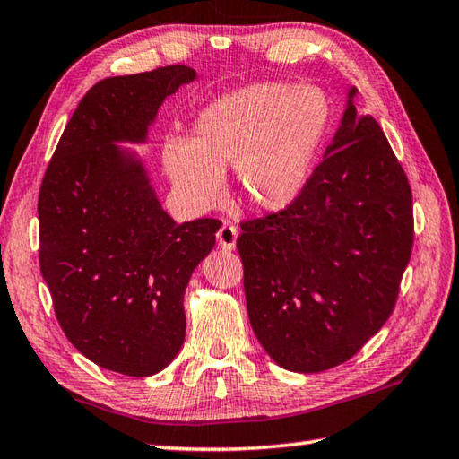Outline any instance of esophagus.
Returning a JSON list of instances; mask_svg holds the SVG:
<instances>
[{
    "instance_id": "esophagus-1",
    "label": "esophagus",
    "mask_w": 459,
    "mask_h": 459,
    "mask_svg": "<svg viewBox=\"0 0 459 459\" xmlns=\"http://www.w3.org/2000/svg\"><path fill=\"white\" fill-rule=\"evenodd\" d=\"M237 237H238V230H237L235 224L224 222L222 227L219 229V232H217L219 247H221L222 250H227V252L232 250V248H235V245H237Z\"/></svg>"
}]
</instances>
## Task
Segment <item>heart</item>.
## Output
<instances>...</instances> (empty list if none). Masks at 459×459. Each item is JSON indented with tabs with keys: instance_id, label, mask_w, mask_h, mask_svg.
I'll return each mask as SVG.
<instances>
[{
	"instance_id": "b5f03b06",
	"label": "heart",
	"mask_w": 459,
	"mask_h": 459,
	"mask_svg": "<svg viewBox=\"0 0 459 459\" xmlns=\"http://www.w3.org/2000/svg\"><path fill=\"white\" fill-rule=\"evenodd\" d=\"M327 124V100L314 86H242L199 114L193 142H168L165 169L197 209L217 207L222 173L235 169L240 197L258 211L278 212L304 193Z\"/></svg>"
}]
</instances>
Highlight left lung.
<instances>
[{
  "instance_id": "left-lung-1",
  "label": "left lung",
  "mask_w": 459,
  "mask_h": 459,
  "mask_svg": "<svg viewBox=\"0 0 459 459\" xmlns=\"http://www.w3.org/2000/svg\"><path fill=\"white\" fill-rule=\"evenodd\" d=\"M240 229L258 341L280 367L321 373L357 355L393 314L414 245L412 189L378 122L357 118L349 100L298 201Z\"/></svg>"
}]
</instances>
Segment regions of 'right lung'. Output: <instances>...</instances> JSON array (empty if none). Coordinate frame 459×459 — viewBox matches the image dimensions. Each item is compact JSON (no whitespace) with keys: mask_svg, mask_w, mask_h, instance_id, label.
<instances>
[{"mask_svg":"<svg viewBox=\"0 0 459 459\" xmlns=\"http://www.w3.org/2000/svg\"><path fill=\"white\" fill-rule=\"evenodd\" d=\"M185 65L110 76L82 96L39 189V266L66 339L128 377L168 367L185 339V286L221 221L178 224L142 163L114 142H143Z\"/></svg>","mask_w":459,"mask_h":459,"instance_id":"right-lung-1","label":"right lung"}]
</instances>
